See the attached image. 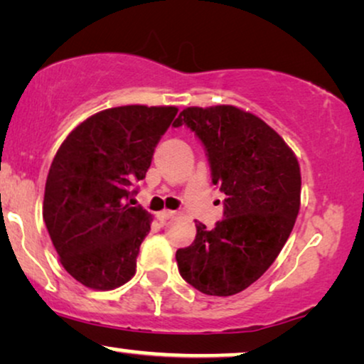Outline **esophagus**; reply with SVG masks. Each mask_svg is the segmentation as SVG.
I'll use <instances>...</instances> for the list:
<instances>
[{
	"label": "esophagus",
	"instance_id": "34e87169",
	"mask_svg": "<svg viewBox=\"0 0 364 364\" xmlns=\"http://www.w3.org/2000/svg\"><path fill=\"white\" fill-rule=\"evenodd\" d=\"M176 215H177V212H173V210H162L157 213V218L161 222H166V220H168V218H173Z\"/></svg>",
	"mask_w": 364,
	"mask_h": 364
}]
</instances>
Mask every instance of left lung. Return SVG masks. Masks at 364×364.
<instances>
[{
	"label": "left lung",
	"instance_id": "1",
	"mask_svg": "<svg viewBox=\"0 0 364 364\" xmlns=\"http://www.w3.org/2000/svg\"><path fill=\"white\" fill-rule=\"evenodd\" d=\"M182 124L205 147L225 207L213 228L196 222V240L176 253L178 272L205 295H235L270 268L290 237L300 210V164L267 122L240 107H186L173 127Z\"/></svg>",
	"mask_w": 364,
	"mask_h": 364
}]
</instances>
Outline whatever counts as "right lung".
I'll list each match as a JSON object with an SVG mask.
<instances>
[{"mask_svg": "<svg viewBox=\"0 0 364 364\" xmlns=\"http://www.w3.org/2000/svg\"><path fill=\"white\" fill-rule=\"evenodd\" d=\"M173 106H121L82 121L64 139L46 178L43 218L63 267L92 290L136 273L152 215L134 202Z\"/></svg>", "mask_w": 364, "mask_h": 364, "instance_id": "add662e5", "label": "right lung"}]
</instances>
